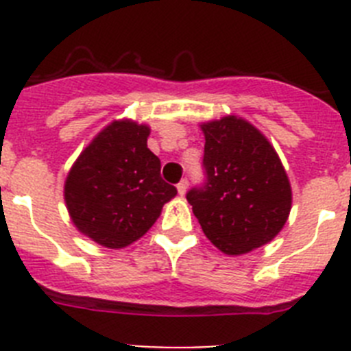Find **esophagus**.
<instances>
[{
	"mask_svg": "<svg viewBox=\"0 0 351 351\" xmlns=\"http://www.w3.org/2000/svg\"><path fill=\"white\" fill-rule=\"evenodd\" d=\"M186 190H188V179L184 178V179H181V182H179V184H178L179 195H184Z\"/></svg>",
	"mask_w": 351,
	"mask_h": 351,
	"instance_id": "obj_1",
	"label": "esophagus"
}]
</instances>
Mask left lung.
<instances>
[{"mask_svg":"<svg viewBox=\"0 0 351 351\" xmlns=\"http://www.w3.org/2000/svg\"><path fill=\"white\" fill-rule=\"evenodd\" d=\"M202 130L204 182L186 198L210 243L226 255H243L280 234L290 214V182L253 125L228 116Z\"/></svg>","mask_w":351,"mask_h":351,"instance_id":"obj_1","label":"left lung"}]
</instances>
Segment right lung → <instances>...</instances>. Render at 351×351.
<instances>
[{"instance_id": "1", "label": "right lung", "mask_w": 351, "mask_h": 351, "mask_svg": "<svg viewBox=\"0 0 351 351\" xmlns=\"http://www.w3.org/2000/svg\"><path fill=\"white\" fill-rule=\"evenodd\" d=\"M149 128L114 121L84 149L64 184L68 213L84 235L105 247H125L154 225L178 195L161 179V161L147 147Z\"/></svg>"}]
</instances>
